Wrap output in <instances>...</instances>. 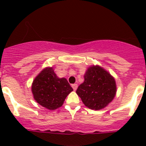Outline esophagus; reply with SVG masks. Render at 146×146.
<instances>
[{
    "instance_id": "1",
    "label": "esophagus",
    "mask_w": 146,
    "mask_h": 146,
    "mask_svg": "<svg viewBox=\"0 0 146 146\" xmlns=\"http://www.w3.org/2000/svg\"><path fill=\"white\" fill-rule=\"evenodd\" d=\"M72 88H73V89L74 90H76V89L78 88V85L77 84H73V85H72Z\"/></svg>"
}]
</instances>
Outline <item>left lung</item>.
Here are the masks:
<instances>
[{"label": "left lung", "mask_w": 146, "mask_h": 146, "mask_svg": "<svg viewBox=\"0 0 146 146\" xmlns=\"http://www.w3.org/2000/svg\"><path fill=\"white\" fill-rule=\"evenodd\" d=\"M117 86L114 77L99 66H92L84 76V82L79 85L76 93L89 109L104 108L114 98Z\"/></svg>", "instance_id": "left-lung-1"}]
</instances>
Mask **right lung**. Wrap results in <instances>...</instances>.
Returning a JSON list of instances; mask_svg holds the SVG:
<instances>
[{
  "label": "right lung",
  "instance_id": "obj_1",
  "mask_svg": "<svg viewBox=\"0 0 146 146\" xmlns=\"http://www.w3.org/2000/svg\"><path fill=\"white\" fill-rule=\"evenodd\" d=\"M73 88L66 78H59L51 67L45 68L33 80L32 92L38 104L50 110L59 108Z\"/></svg>",
  "mask_w": 146,
  "mask_h": 146
}]
</instances>
